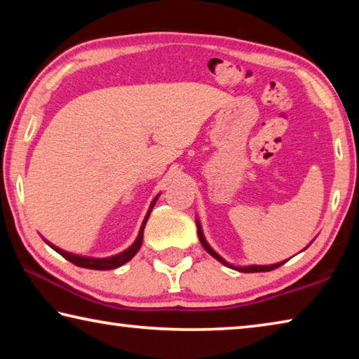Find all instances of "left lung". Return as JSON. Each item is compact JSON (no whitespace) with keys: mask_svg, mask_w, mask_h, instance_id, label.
<instances>
[{"mask_svg":"<svg viewBox=\"0 0 359 359\" xmlns=\"http://www.w3.org/2000/svg\"><path fill=\"white\" fill-rule=\"evenodd\" d=\"M196 226H198V236H199V241H201V244H203V247L205 248V252H208L209 255H212V257H214L215 259L220 261L222 264L231 267V269H236V271H239V272H267V271H274V269H277V267H280L282 264L287 263V259H285V261H280V263H276V264H267V266H258V264H252V266H233L231 263H228L226 259H223V258L220 257V255H218V253L214 250V248H212V247L208 244V241H205V238H204V233H203L201 223H199L198 218H196Z\"/></svg>","mask_w":359,"mask_h":359,"instance_id":"8db88e82","label":"left lung"}]
</instances>
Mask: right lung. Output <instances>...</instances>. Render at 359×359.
<instances>
[{"mask_svg": "<svg viewBox=\"0 0 359 359\" xmlns=\"http://www.w3.org/2000/svg\"><path fill=\"white\" fill-rule=\"evenodd\" d=\"M158 198H160V194H158V196L154 199V201H151L150 208H149V210H147V215H145V218H144V222H142V224H141V229H139V234H137L136 241L133 242V245H130V247L126 248V250H123V252L114 255V257H107V258L82 257V255H74V253L65 252V250H62V248H58L57 245L50 244V242H48V241H46V239H44V241H46V244H47L48 247H52L53 250L62 255L63 258L71 261L72 264H76V266H79V267H85V269H96V271L115 269V267H120V266H123L125 263H128V261L139 252V248H141V245H142V238H144L145 223H147L149 217H150V212H151V209H154V205H155Z\"/></svg>", "mask_w": 359, "mask_h": 359, "instance_id": "obj_1", "label": "right lung"}]
</instances>
